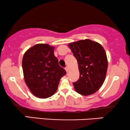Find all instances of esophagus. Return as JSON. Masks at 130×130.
<instances>
[{
  "mask_svg": "<svg viewBox=\"0 0 130 130\" xmlns=\"http://www.w3.org/2000/svg\"><path fill=\"white\" fill-rule=\"evenodd\" d=\"M65 70H66V71L67 72H69V67H65Z\"/></svg>",
  "mask_w": 130,
  "mask_h": 130,
  "instance_id": "obj_1",
  "label": "esophagus"
}]
</instances>
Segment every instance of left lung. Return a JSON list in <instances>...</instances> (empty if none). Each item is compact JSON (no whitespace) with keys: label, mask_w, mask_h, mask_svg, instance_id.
<instances>
[{"label":"left lung","mask_w":130,"mask_h":130,"mask_svg":"<svg viewBox=\"0 0 130 130\" xmlns=\"http://www.w3.org/2000/svg\"><path fill=\"white\" fill-rule=\"evenodd\" d=\"M77 59L80 77L73 84L76 91L80 95L93 94L102 86L108 68L106 53L102 46L86 39L69 44Z\"/></svg>","instance_id":"left-lung-1"}]
</instances>
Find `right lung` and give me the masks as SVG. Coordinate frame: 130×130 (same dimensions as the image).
Wrapping results in <instances>:
<instances>
[{"instance_id": "add662e5", "label": "right lung", "mask_w": 130, "mask_h": 130, "mask_svg": "<svg viewBox=\"0 0 130 130\" xmlns=\"http://www.w3.org/2000/svg\"><path fill=\"white\" fill-rule=\"evenodd\" d=\"M24 79L34 95L47 98L56 93L66 71L60 67L54 54V47L38 44L26 51L22 59Z\"/></svg>"}]
</instances>
